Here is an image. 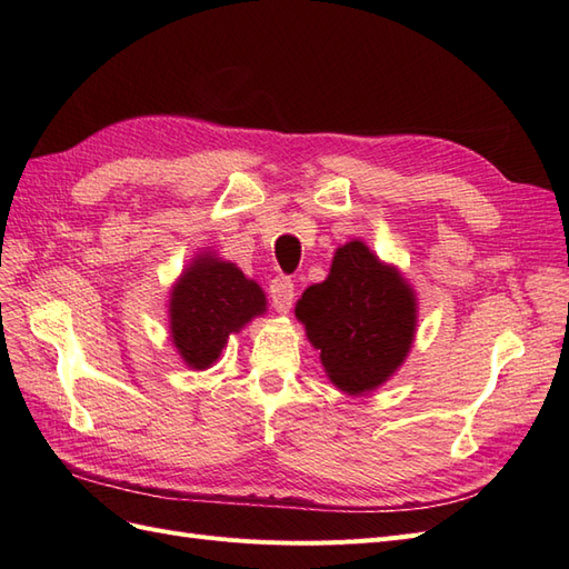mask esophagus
I'll return each instance as SVG.
<instances>
[{"label": "esophagus", "instance_id": "obj_1", "mask_svg": "<svg viewBox=\"0 0 569 569\" xmlns=\"http://www.w3.org/2000/svg\"><path fill=\"white\" fill-rule=\"evenodd\" d=\"M268 295L272 299V306L278 313H289L291 301H295V282H291L287 274L274 278L268 287Z\"/></svg>", "mask_w": 569, "mask_h": 569}]
</instances>
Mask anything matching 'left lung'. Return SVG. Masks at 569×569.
I'll return each mask as SVG.
<instances>
[{
	"label": "left lung",
	"instance_id": "1",
	"mask_svg": "<svg viewBox=\"0 0 569 569\" xmlns=\"http://www.w3.org/2000/svg\"><path fill=\"white\" fill-rule=\"evenodd\" d=\"M297 318L325 372L347 393L385 385L416 337L412 289L363 242L337 249L327 280L303 291Z\"/></svg>",
	"mask_w": 569,
	"mask_h": 569
}]
</instances>
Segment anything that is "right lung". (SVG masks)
<instances>
[{
	"instance_id": "1",
	"label": "right lung",
	"mask_w": 569,
	"mask_h": 569,
	"mask_svg": "<svg viewBox=\"0 0 569 569\" xmlns=\"http://www.w3.org/2000/svg\"><path fill=\"white\" fill-rule=\"evenodd\" d=\"M266 311V295L234 263L199 256L170 295V332L184 363L206 370L232 332Z\"/></svg>"
}]
</instances>
